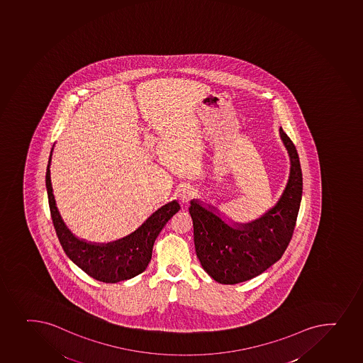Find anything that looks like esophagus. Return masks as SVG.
Returning a JSON list of instances; mask_svg holds the SVG:
<instances>
[{"label":"esophagus","mask_w":363,"mask_h":363,"mask_svg":"<svg viewBox=\"0 0 363 363\" xmlns=\"http://www.w3.org/2000/svg\"><path fill=\"white\" fill-rule=\"evenodd\" d=\"M194 190L190 186H184L178 191V199L183 206H186L187 203L190 202V199L194 197Z\"/></svg>","instance_id":"1"}]
</instances>
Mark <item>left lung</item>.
Here are the masks:
<instances>
[{
  "label": "left lung",
  "instance_id": "obj_1",
  "mask_svg": "<svg viewBox=\"0 0 363 363\" xmlns=\"http://www.w3.org/2000/svg\"><path fill=\"white\" fill-rule=\"evenodd\" d=\"M279 136L289 154V179L274 208L248 223H225L214 206L190 203L196 255L206 274L222 284H237L260 275L281 259L294 233L302 197L298 152L282 128Z\"/></svg>",
  "mask_w": 363,
  "mask_h": 363
}]
</instances>
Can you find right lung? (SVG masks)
Returning <instances> with one entry per match:
<instances>
[{"label":"right lung","mask_w":363,"mask_h":363,"mask_svg":"<svg viewBox=\"0 0 363 363\" xmlns=\"http://www.w3.org/2000/svg\"><path fill=\"white\" fill-rule=\"evenodd\" d=\"M51 157L52 150L46 168V190L51 218L65 255L81 270L100 282H121L142 274L152 259L155 239L168 220L180 209L179 203L173 201L161 206L134 233L119 240L107 244H92L80 240L69 230L58 213L50 178Z\"/></svg>","instance_id":"right-lung-1"}]
</instances>
